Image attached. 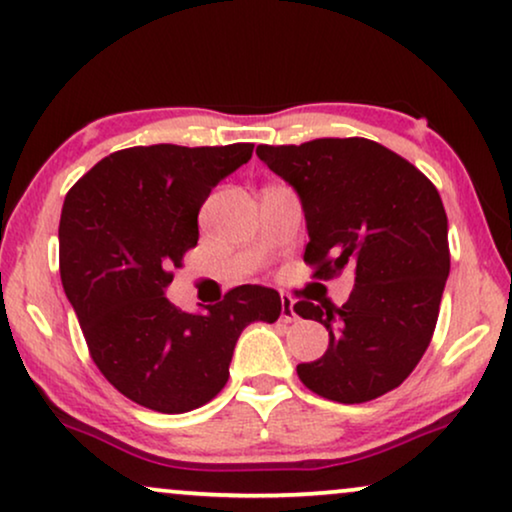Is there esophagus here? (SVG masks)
Instances as JSON below:
<instances>
[{
	"label": "esophagus",
	"instance_id": "34e87169",
	"mask_svg": "<svg viewBox=\"0 0 512 512\" xmlns=\"http://www.w3.org/2000/svg\"><path fill=\"white\" fill-rule=\"evenodd\" d=\"M282 322H296L298 320V315H296V310H294V301H291V296H287V294H282Z\"/></svg>",
	"mask_w": 512,
	"mask_h": 512
}]
</instances>
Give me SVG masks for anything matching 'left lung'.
Listing matches in <instances>:
<instances>
[{
  "label": "left lung",
  "instance_id": "1",
  "mask_svg": "<svg viewBox=\"0 0 512 512\" xmlns=\"http://www.w3.org/2000/svg\"><path fill=\"white\" fill-rule=\"evenodd\" d=\"M256 155L301 197L303 261L317 280L355 272L353 294L294 310L329 331L320 360L298 364L313 393L360 404L400 386L433 338L449 277L447 214L414 164L369 138L258 145Z\"/></svg>",
  "mask_w": 512,
  "mask_h": 512
}]
</instances>
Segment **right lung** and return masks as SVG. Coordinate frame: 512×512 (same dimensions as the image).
Returning a JSON list of instances; mask_svg holds the SVG:
<instances>
[{
    "mask_svg": "<svg viewBox=\"0 0 512 512\" xmlns=\"http://www.w3.org/2000/svg\"><path fill=\"white\" fill-rule=\"evenodd\" d=\"M254 143L117 150L72 185L63 204L61 280L101 374L131 402L183 414L221 393L251 322L282 313L275 289L242 284L202 313L164 296L199 240L211 188L247 164Z\"/></svg>",
    "mask_w": 512,
    "mask_h": 512,
    "instance_id": "add662e5",
    "label": "right lung"
}]
</instances>
